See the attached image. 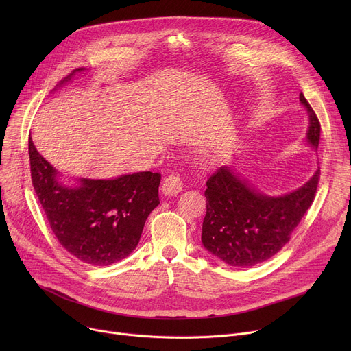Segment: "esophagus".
<instances>
[{"label": "esophagus", "instance_id": "obj_1", "mask_svg": "<svg viewBox=\"0 0 351 351\" xmlns=\"http://www.w3.org/2000/svg\"><path fill=\"white\" fill-rule=\"evenodd\" d=\"M182 186H183V183H182L180 176L176 173H171L169 176H166L163 179L160 191L165 196H175L182 191Z\"/></svg>", "mask_w": 351, "mask_h": 351}]
</instances>
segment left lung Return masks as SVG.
<instances>
[{"label": "left lung", "instance_id": "8db88e82", "mask_svg": "<svg viewBox=\"0 0 351 351\" xmlns=\"http://www.w3.org/2000/svg\"><path fill=\"white\" fill-rule=\"evenodd\" d=\"M308 114L306 139L313 149L320 141V122L300 92ZM320 178L317 169L303 186L282 196L257 191L230 166H222L206 182V216L202 243L229 266L250 267L278 253L315 200Z\"/></svg>", "mask_w": 351, "mask_h": 351}]
</instances>
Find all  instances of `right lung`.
Returning a JSON list of instances; mask_svg holds the SVG:
<instances>
[{"mask_svg":"<svg viewBox=\"0 0 351 351\" xmlns=\"http://www.w3.org/2000/svg\"><path fill=\"white\" fill-rule=\"evenodd\" d=\"M84 71H72L60 85ZM28 154L35 193L62 247L92 266L117 263L135 250L147 216L159 205V173L81 178L77 185H66L31 138Z\"/></svg>","mask_w":351,"mask_h":351,"instance_id":"add662e5","label":"right lung"}]
</instances>
